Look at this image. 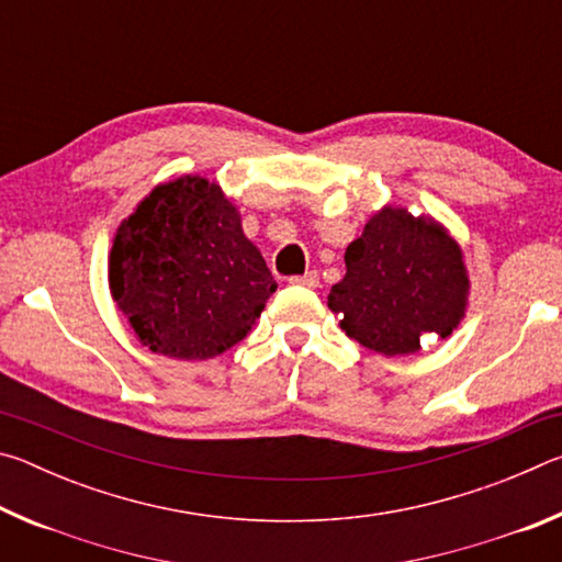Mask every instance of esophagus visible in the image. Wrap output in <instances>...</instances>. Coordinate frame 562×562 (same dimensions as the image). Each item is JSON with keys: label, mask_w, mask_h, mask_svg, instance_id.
<instances>
[{"label": "esophagus", "mask_w": 562, "mask_h": 562, "mask_svg": "<svg viewBox=\"0 0 562 562\" xmlns=\"http://www.w3.org/2000/svg\"><path fill=\"white\" fill-rule=\"evenodd\" d=\"M292 284H302V288H317L319 284V274L312 270V272H304V274H294V278H290Z\"/></svg>", "instance_id": "34e87169"}]
</instances>
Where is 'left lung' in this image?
Masks as SVG:
<instances>
[{
  "label": "left lung",
  "mask_w": 562,
  "mask_h": 562,
  "mask_svg": "<svg viewBox=\"0 0 562 562\" xmlns=\"http://www.w3.org/2000/svg\"><path fill=\"white\" fill-rule=\"evenodd\" d=\"M347 274L327 304L339 327L361 347L384 357L422 349V337L446 339L469 304L463 252L434 217L384 205L369 217L345 252Z\"/></svg>",
  "instance_id": "1"
}]
</instances>
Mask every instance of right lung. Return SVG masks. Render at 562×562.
<instances>
[{
    "label": "right lung",
    "instance_id": "add662e5",
    "mask_svg": "<svg viewBox=\"0 0 562 562\" xmlns=\"http://www.w3.org/2000/svg\"><path fill=\"white\" fill-rule=\"evenodd\" d=\"M109 288L140 345L201 361L247 337L278 282L221 186L183 176L119 225Z\"/></svg>",
    "mask_w": 562,
    "mask_h": 562
}]
</instances>
